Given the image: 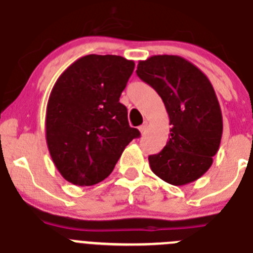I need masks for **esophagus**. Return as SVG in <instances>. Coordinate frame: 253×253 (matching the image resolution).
<instances>
[{
	"label": "esophagus",
	"instance_id": "34e87169",
	"mask_svg": "<svg viewBox=\"0 0 253 253\" xmlns=\"http://www.w3.org/2000/svg\"><path fill=\"white\" fill-rule=\"evenodd\" d=\"M139 129L141 133L146 132V129H148V122H144V125H141V126L139 127Z\"/></svg>",
	"mask_w": 253,
	"mask_h": 253
}]
</instances>
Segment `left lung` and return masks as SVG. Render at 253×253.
Segmentation results:
<instances>
[{"label":"left lung","mask_w":253,"mask_h":253,"mask_svg":"<svg viewBox=\"0 0 253 253\" xmlns=\"http://www.w3.org/2000/svg\"><path fill=\"white\" fill-rule=\"evenodd\" d=\"M136 74L163 99L172 125L160 153L149 157L155 174L174 186L196 181L219 150L223 118L211 83L179 56H153L140 61Z\"/></svg>","instance_id":"8db88e82"}]
</instances>
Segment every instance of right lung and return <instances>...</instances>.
I'll list each match as a JSON object with an SVG mask.
<instances>
[{"mask_svg":"<svg viewBox=\"0 0 253 253\" xmlns=\"http://www.w3.org/2000/svg\"><path fill=\"white\" fill-rule=\"evenodd\" d=\"M135 63L113 54H89L63 71L45 116L48 150L66 181L93 186L107 178L136 137L120 103Z\"/></svg>","mask_w":253,"mask_h":253,"instance_id":"right-lung-1","label":"right lung"}]
</instances>
